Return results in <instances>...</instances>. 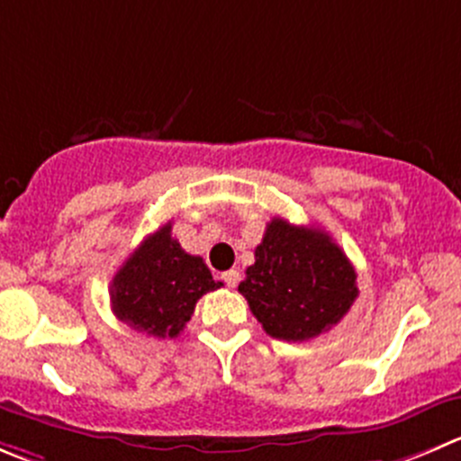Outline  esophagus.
Listing matches in <instances>:
<instances>
[{
    "mask_svg": "<svg viewBox=\"0 0 461 461\" xmlns=\"http://www.w3.org/2000/svg\"><path fill=\"white\" fill-rule=\"evenodd\" d=\"M221 280L228 285V287H235L240 283V271L238 269H228L221 274Z\"/></svg>",
    "mask_w": 461,
    "mask_h": 461,
    "instance_id": "34e87169",
    "label": "esophagus"
}]
</instances>
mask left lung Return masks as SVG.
I'll use <instances>...</instances> for the list:
<instances>
[{
  "mask_svg": "<svg viewBox=\"0 0 461 461\" xmlns=\"http://www.w3.org/2000/svg\"><path fill=\"white\" fill-rule=\"evenodd\" d=\"M355 280L330 235L274 217L238 289L267 335L308 341L344 319L359 294Z\"/></svg>",
  "mask_w": 461,
  "mask_h": 461,
  "instance_id": "left-lung-1",
  "label": "left lung"
}]
</instances>
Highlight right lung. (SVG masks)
<instances>
[{"label": "right lung", "mask_w": 461, "mask_h": 461, "mask_svg": "<svg viewBox=\"0 0 461 461\" xmlns=\"http://www.w3.org/2000/svg\"><path fill=\"white\" fill-rule=\"evenodd\" d=\"M221 287L203 258L190 256L172 238V221L149 235L111 283V305L133 330L165 339L178 337L196 301Z\"/></svg>", "instance_id": "right-lung-1"}]
</instances>
